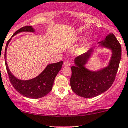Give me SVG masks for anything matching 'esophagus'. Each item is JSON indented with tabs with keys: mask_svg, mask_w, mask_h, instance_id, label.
I'll list each match as a JSON object with an SVG mask.
<instances>
[{
	"mask_svg": "<svg viewBox=\"0 0 128 128\" xmlns=\"http://www.w3.org/2000/svg\"><path fill=\"white\" fill-rule=\"evenodd\" d=\"M64 66H70V61H65L64 62Z\"/></svg>",
	"mask_w": 128,
	"mask_h": 128,
	"instance_id": "esophagus-1",
	"label": "esophagus"
}]
</instances>
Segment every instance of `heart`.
I'll list each match as a JSON object with an SVG mask.
<instances>
[{
    "instance_id": "obj_1",
    "label": "heart",
    "mask_w": 128,
    "mask_h": 128,
    "mask_svg": "<svg viewBox=\"0 0 128 128\" xmlns=\"http://www.w3.org/2000/svg\"><path fill=\"white\" fill-rule=\"evenodd\" d=\"M89 44H90L89 42H88V41L86 42L84 44L82 45L81 47H80V50H81V51H84V50H85L86 49L88 48V46H89Z\"/></svg>"
}]
</instances>
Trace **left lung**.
I'll use <instances>...</instances> for the list:
<instances>
[{
	"instance_id": "obj_1",
	"label": "left lung",
	"mask_w": 128,
	"mask_h": 128,
	"mask_svg": "<svg viewBox=\"0 0 128 128\" xmlns=\"http://www.w3.org/2000/svg\"><path fill=\"white\" fill-rule=\"evenodd\" d=\"M102 46L112 51L109 65L96 72L90 71L84 67L93 52V48L78 56L75 60L74 66L71 67L70 83L72 90L78 96L92 98L103 94L110 88L116 79L122 56L121 45L115 35L109 33Z\"/></svg>"
}]
</instances>
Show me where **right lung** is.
<instances>
[{
  "instance_id": "right-lung-1",
  "label": "right lung",
  "mask_w": 128,
  "mask_h": 128,
  "mask_svg": "<svg viewBox=\"0 0 128 128\" xmlns=\"http://www.w3.org/2000/svg\"><path fill=\"white\" fill-rule=\"evenodd\" d=\"M22 32H34V30L31 26H23L17 30L12 36ZM10 40L11 39H10L8 40L5 47V62L8 77L12 86L19 94L25 97L37 99L46 96L52 89L54 78L61 70L63 62L48 64L40 75L32 80L24 81L18 79L10 72L6 61V50Z\"/></svg>"
}]
</instances>
